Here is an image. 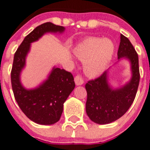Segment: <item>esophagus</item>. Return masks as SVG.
Instances as JSON below:
<instances>
[{"label":"esophagus","mask_w":150,"mask_h":150,"mask_svg":"<svg viewBox=\"0 0 150 150\" xmlns=\"http://www.w3.org/2000/svg\"><path fill=\"white\" fill-rule=\"evenodd\" d=\"M74 81H75V84L76 86H81L83 84L84 81H83V79L80 75H77V76H75L74 78Z\"/></svg>","instance_id":"1"}]
</instances>
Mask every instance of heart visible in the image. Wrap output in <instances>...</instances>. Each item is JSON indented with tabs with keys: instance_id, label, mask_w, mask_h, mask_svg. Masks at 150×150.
<instances>
[{
	"instance_id": "obj_1",
	"label": "heart",
	"mask_w": 150,
	"mask_h": 150,
	"mask_svg": "<svg viewBox=\"0 0 150 150\" xmlns=\"http://www.w3.org/2000/svg\"><path fill=\"white\" fill-rule=\"evenodd\" d=\"M114 52L113 43L109 40L89 38L78 44L74 53L85 64V71L88 76L101 74L109 64Z\"/></svg>"
}]
</instances>
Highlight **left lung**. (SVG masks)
Wrapping results in <instances>:
<instances>
[{
  "instance_id": "1",
  "label": "left lung",
  "mask_w": 150,
  "mask_h": 150,
  "mask_svg": "<svg viewBox=\"0 0 150 150\" xmlns=\"http://www.w3.org/2000/svg\"><path fill=\"white\" fill-rule=\"evenodd\" d=\"M117 55L119 60L126 59L131 63L132 76L128 83L120 88H112L108 83V72L105 71L86 84V113L91 121L98 124H108L122 117L137 94L140 82L138 55L129 40L122 34Z\"/></svg>"
}]
</instances>
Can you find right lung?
I'll use <instances>...</instances> for the list:
<instances>
[{"mask_svg":"<svg viewBox=\"0 0 150 150\" xmlns=\"http://www.w3.org/2000/svg\"><path fill=\"white\" fill-rule=\"evenodd\" d=\"M64 29L51 22L42 24L26 36L14 55L11 71L14 97L25 116L40 125H52L60 120L64 103L75 87L74 76L64 69L54 67L42 84L33 89H26L21 83L20 74L25 66L30 43L46 33H62Z\"/></svg>","mask_w":150,"mask_h":150,"instance_id":"right-lung-1","label":"right lung"}]
</instances>
